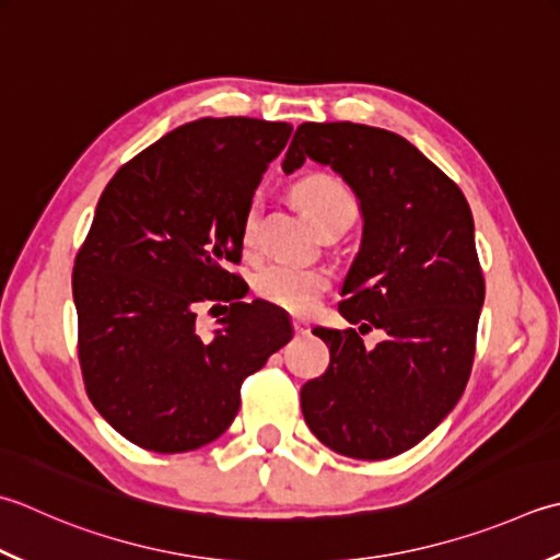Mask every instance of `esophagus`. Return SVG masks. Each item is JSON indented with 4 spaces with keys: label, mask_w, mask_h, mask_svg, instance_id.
Returning <instances> with one entry per match:
<instances>
[{
    "label": "esophagus",
    "mask_w": 560,
    "mask_h": 560,
    "mask_svg": "<svg viewBox=\"0 0 560 560\" xmlns=\"http://www.w3.org/2000/svg\"><path fill=\"white\" fill-rule=\"evenodd\" d=\"M293 332L295 335H308V323H305V320H293Z\"/></svg>",
    "instance_id": "34e87169"
}]
</instances>
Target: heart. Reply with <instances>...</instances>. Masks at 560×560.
I'll return each mask as SVG.
<instances>
[{"label": "heart", "mask_w": 560, "mask_h": 560, "mask_svg": "<svg viewBox=\"0 0 560 560\" xmlns=\"http://www.w3.org/2000/svg\"><path fill=\"white\" fill-rule=\"evenodd\" d=\"M293 199L317 230L332 223L352 225L357 215L354 194L347 189L342 179L325 172H315L295 182ZM257 225L259 206L255 201L247 206L243 225H240V243L245 249H255ZM327 287H330V279H327L325 271L291 265V261H271V265L261 267L255 277L257 299L293 315H308Z\"/></svg>", "instance_id": "b5f03b06"}]
</instances>
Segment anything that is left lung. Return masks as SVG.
<instances>
[{
	"instance_id": "1",
	"label": "left lung",
	"mask_w": 560,
	"mask_h": 560,
	"mask_svg": "<svg viewBox=\"0 0 560 560\" xmlns=\"http://www.w3.org/2000/svg\"><path fill=\"white\" fill-rule=\"evenodd\" d=\"M311 158L359 196L364 237L339 313L357 327H315L330 366L301 388L303 418L332 452L378 462L408 452L440 424L470 376L486 279L466 196L390 130L301 124L283 172ZM381 329L376 348L360 339Z\"/></svg>"
}]
</instances>
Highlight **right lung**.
<instances>
[{
	"label": "right lung",
	"mask_w": 560,
	"mask_h": 560,
	"mask_svg": "<svg viewBox=\"0 0 560 560\" xmlns=\"http://www.w3.org/2000/svg\"><path fill=\"white\" fill-rule=\"evenodd\" d=\"M293 126L199 118L152 142L106 184L74 257L77 357L86 396L128 442L194 452L240 410L243 381L293 337L269 303H243L240 225ZM201 302H228L213 340ZM217 307V306H214Z\"/></svg>",
	"instance_id": "right-lung-1"
}]
</instances>
